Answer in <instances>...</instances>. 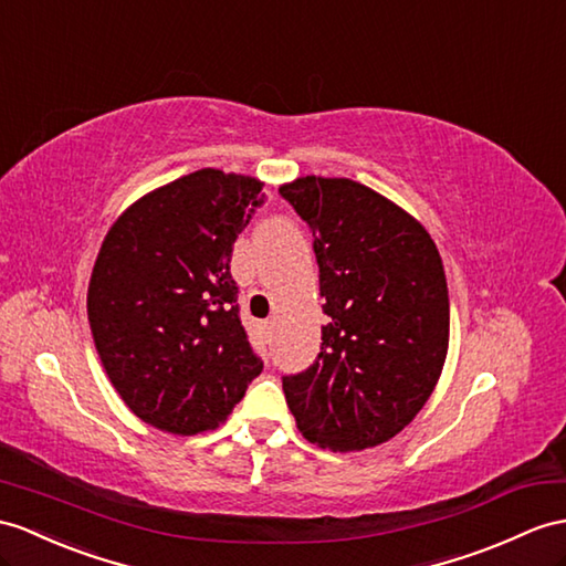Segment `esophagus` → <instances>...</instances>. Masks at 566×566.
I'll return each mask as SVG.
<instances>
[{
  "instance_id": "esophagus-1",
  "label": "esophagus",
  "mask_w": 566,
  "mask_h": 566,
  "mask_svg": "<svg viewBox=\"0 0 566 566\" xmlns=\"http://www.w3.org/2000/svg\"><path fill=\"white\" fill-rule=\"evenodd\" d=\"M271 328H273V322H261V331H264V334H271Z\"/></svg>"
}]
</instances>
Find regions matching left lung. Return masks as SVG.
I'll return each instance as SVG.
<instances>
[{
    "label": "left lung",
    "instance_id": "left-lung-1",
    "mask_svg": "<svg viewBox=\"0 0 566 566\" xmlns=\"http://www.w3.org/2000/svg\"><path fill=\"white\" fill-rule=\"evenodd\" d=\"M312 230L328 324L316 360L283 377L307 442L360 451L389 442L418 416L449 348L442 256L416 218L346 177L283 185Z\"/></svg>",
    "mask_w": 566,
    "mask_h": 566
}]
</instances>
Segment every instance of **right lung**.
<instances>
[{"label": "right lung", "mask_w": 566, "mask_h": 566, "mask_svg": "<svg viewBox=\"0 0 566 566\" xmlns=\"http://www.w3.org/2000/svg\"><path fill=\"white\" fill-rule=\"evenodd\" d=\"M203 168L148 191L107 230L88 322L109 381L136 418L172 434L223 422L264 363L240 322L232 244L264 195Z\"/></svg>", "instance_id": "add662e5"}]
</instances>
